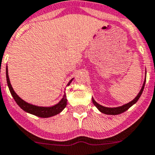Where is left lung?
<instances>
[{
	"mask_svg": "<svg viewBox=\"0 0 155 155\" xmlns=\"http://www.w3.org/2000/svg\"><path fill=\"white\" fill-rule=\"evenodd\" d=\"M145 84H146V80L144 81L143 86H142V88H141L140 91L137 94V96L135 98L133 99V101H130V102H128V103L125 104V105H124V106H119V107H114V108L105 107V106H101L100 104H98L97 102H96V101H95V100H94L93 98V103L94 104V106H96L97 108V109H98L101 112V113H103V114H112V115H113V114H114V115H115V114H121V113H123V112L126 111L127 110L129 109L131 106H133V105H134V104H135L136 102L138 101V99L140 98V95H141V93H142V92H143L144 87H145Z\"/></svg>",
	"mask_w": 155,
	"mask_h": 155,
	"instance_id": "obj_1",
	"label": "left lung"
}]
</instances>
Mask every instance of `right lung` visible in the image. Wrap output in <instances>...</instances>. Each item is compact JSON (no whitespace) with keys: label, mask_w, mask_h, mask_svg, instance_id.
<instances>
[{"label":"right lung","mask_w":155,"mask_h":155,"mask_svg":"<svg viewBox=\"0 0 155 155\" xmlns=\"http://www.w3.org/2000/svg\"><path fill=\"white\" fill-rule=\"evenodd\" d=\"M72 80H70L69 83L67 84V86L70 85V84L71 83ZM6 80L7 84H8L9 91H10V93H11V95L13 96L14 99H15V101H16V103L20 106V108H22L24 111L28 112V113H30V114L36 115V116L41 117V118H49V117L54 116V115L59 114L60 112H62V110L64 109L66 106H67V100L66 94H64V96L62 98V100L59 101L58 103L53 106H50V107L37 106L28 103L25 101H23L22 99L20 98L18 96L16 93L14 91L13 88H12L11 84H10V81H9V75H8V68H6Z\"/></svg>","instance_id":"add662e5"}]
</instances>
